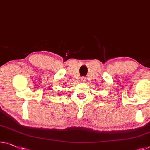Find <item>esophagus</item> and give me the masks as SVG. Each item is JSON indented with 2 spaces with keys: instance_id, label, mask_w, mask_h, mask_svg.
I'll use <instances>...</instances> for the list:
<instances>
[{
  "instance_id": "esophagus-1",
  "label": "esophagus",
  "mask_w": 150,
  "mask_h": 150,
  "mask_svg": "<svg viewBox=\"0 0 150 150\" xmlns=\"http://www.w3.org/2000/svg\"><path fill=\"white\" fill-rule=\"evenodd\" d=\"M81 81H82V82H85V81H86V79H84V78H82V79H81Z\"/></svg>"
}]
</instances>
